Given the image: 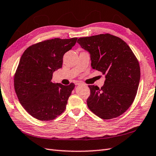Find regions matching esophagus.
Listing matches in <instances>:
<instances>
[{
  "instance_id": "1",
  "label": "esophagus",
  "mask_w": 156,
  "mask_h": 156,
  "mask_svg": "<svg viewBox=\"0 0 156 156\" xmlns=\"http://www.w3.org/2000/svg\"><path fill=\"white\" fill-rule=\"evenodd\" d=\"M83 83L82 82H81V81H77V82H76L75 83V85H83Z\"/></svg>"
}]
</instances>
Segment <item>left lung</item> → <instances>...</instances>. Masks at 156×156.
Here are the masks:
<instances>
[{"mask_svg": "<svg viewBox=\"0 0 156 156\" xmlns=\"http://www.w3.org/2000/svg\"><path fill=\"white\" fill-rule=\"evenodd\" d=\"M77 43L89 52L92 68L105 75L101 89L89 85V109L103 119L122 115L137 94L140 80L137 58L125 41L109 33L81 37Z\"/></svg>", "mask_w": 156, "mask_h": 156, "instance_id": "left-lung-1", "label": "left lung"}]
</instances>
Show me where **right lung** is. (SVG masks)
I'll return each instance as SVG.
<instances>
[{
	"mask_svg": "<svg viewBox=\"0 0 156 156\" xmlns=\"http://www.w3.org/2000/svg\"><path fill=\"white\" fill-rule=\"evenodd\" d=\"M77 38L45 40L29 47L20 57L14 76V87L19 102L31 116L50 121L66 109L75 84L52 82L55 71L62 67L64 54Z\"/></svg>",
	"mask_w": 156,
	"mask_h": 156,
	"instance_id": "1",
	"label": "right lung"
}]
</instances>
